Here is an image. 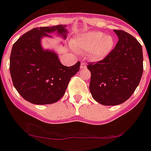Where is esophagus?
<instances>
[{"label": "esophagus", "instance_id": "34e87169", "mask_svg": "<svg viewBox=\"0 0 151 151\" xmlns=\"http://www.w3.org/2000/svg\"><path fill=\"white\" fill-rule=\"evenodd\" d=\"M87 68V65L85 63H81V65H80V68L81 69H85V68Z\"/></svg>", "mask_w": 151, "mask_h": 151}]
</instances>
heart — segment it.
I'll return each instance as SVG.
<instances>
[{"label": "heart", "mask_w": 151, "mask_h": 151, "mask_svg": "<svg viewBox=\"0 0 151 151\" xmlns=\"http://www.w3.org/2000/svg\"><path fill=\"white\" fill-rule=\"evenodd\" d=\"M71 43L77 52H88L92 60H101L111 52L114 46V39L111 35H105L103 32L91 31L74 37Z\"/></svg>", "instance_id": "obj_1"}]
</instances>
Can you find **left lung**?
<instances>
[{
	"label": "left lung",
	"mask_w": 151,
	"mask_h": 151,
	"mask_svg": "<svg viewBox=\"0 0 151 151\" xmlns=\"http://www.w3.org/2000/svg\"><path fill=\"white\" fill-rule=\"evenodd\" d=\"M114 31L119 39L114 49L105 59L87 66L92 97L103 105H117L129 99L143 73L141 44L125 31Z\"/></svg>",
	"instance_id": "8db88e82"
}]
</instances>
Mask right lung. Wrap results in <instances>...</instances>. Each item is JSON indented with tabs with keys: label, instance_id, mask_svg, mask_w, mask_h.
<instances>
[{
	"label": "right lung",
	"instance_id": "right-lung-1",
	"mask_svg": "<svg viewBox=\"0 0 151 151\" xmlns=\"http://www.w3.org/2000/svg\"><path fill=\"white\" fill-rule=\"evenodd\" d=\"M66 26L35 28L14 43L9 70L13 85L20 96L35 105L58 102L65 93L70 80L80 70V63L63 65L54 51L42 47V38L55 33L66 38Z\"/></svg>",
	"mask_w": 151,
	"mask_h": 151
}]
</instances>
